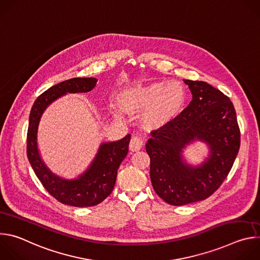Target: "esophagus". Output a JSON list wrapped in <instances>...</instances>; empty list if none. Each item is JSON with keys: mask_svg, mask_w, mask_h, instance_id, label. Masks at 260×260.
<instances>
[{"mask_svg": "<svg viewBox=\"0 0 260 260\" xmlns=\"http://www.w3.org/2000/svg\"><path fill=\"white\" fill-rule=\"evenodd\" d=\"M144 146V140L140 136H133L131 143H129V149L132 151H138Z\"/></svg>", "mask_w": 260, "mask_h": 260, "instance_id": "1", "label": "esophagus"}]
</instances>
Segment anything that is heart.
<instances>
[{
	"mask_svg": "<svg viewBox=\"0 0 260 260\" xmlns=\"http://www.w3.org/2000/svg\"><path fill=\"white\" fill-rule=\"evenodd\" d=\"M177 87L180 88V95ZM183 101V86L175 81L169 82L164 86L161 83L133 86L124 89L119 96L121 107L128 112L150 106L149 117L153 119H160L173 114L181 107ZM111 109L113 115L120 116L119 110L116 107L112 106Z\"/></svg>",
	"mask_w": 260,
	"mask_h": 260,
	"instance_id": "b5f03b06",
	"label": "heart"
}]
</instances>
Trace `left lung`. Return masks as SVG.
<instances>
[{
    "mask_svg": "<svg viewBox=\"0 0 260 260\" xmlns=\"http://www.w3.org/2000/svg\"><path fill=\"white\" fill-rule=\"evenodd\" d=\"M184 82L192 93L188 107L153 131L146 144L153 189L173 206L204 201L213 194L229 175L241 142L230 98L207 82ZM197 140L207 145L209 153L200 165H191L184 159L183 150Z\"/></svg>",
    "mask_w": 260,
    "mask_h": 260,
    "instance_id": "left-lung-1",
    "label": "left lung"
}]
</instances>
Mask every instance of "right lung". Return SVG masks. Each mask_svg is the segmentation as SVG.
I'll use <instances>...</instances> for the list:
<instances>
[{
	"instance_id": "add662e5",
	"label": "right lung",
	"mask_w": 260,
	"mask_h": 260,
	"mask_svg": "<svg viewBox=\"0 0 260 260\" xmlns=\"http://www.w3.org/2000/svg\"><path fill=\"white\" fill-rule=\"evenodd\" d=\"M96 78H72L48 88L31 107L27 131V158L44 188L61 204L73 207H91L112 192L117 171L128 152L131 135L114 142L101 143L88 168L77 178L66 179L43 161L38 148V128L44 111L67 93L88 92L96 85Z\"/></svg>"
}]
</instances>
